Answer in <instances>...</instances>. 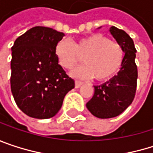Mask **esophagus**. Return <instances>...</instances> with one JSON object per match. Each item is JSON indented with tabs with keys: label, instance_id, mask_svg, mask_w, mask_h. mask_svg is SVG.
I'll return each instance as SVG.
<instances>
[{
	"label": "esophagus",
	"instance_id": "1",
	"mask_svg": "<svg viewBox=\"0 0 153 153\" xmlns=\"http://www.w3.org/2000/svg\"><path fill=\"white\" fill-rule=\"evenodd\" d=\"M83 84V82L82 81H80V80H75V88H79L81 85Z\"/></svg>",
	"mask_w": 153,
	"mask_h": 153
}]
</instances>
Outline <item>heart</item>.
Segmentation results:
<instances>
[{
	"label": "heart",
	"instance_id": "1",
	"mask_svg": "<svg viewBox=\"0 0 153 153\" xmlns=\"http://www.w3.org/2000/svg\"><path fill=\"white\" fill-rule=\"evenodd\" d=\"M55 53L59 65L65 69H72L84 57L85 65L74 69L72 75L80 78L95 77L100 81L115 76L125 59L122 45L100 33L83 37L74 43L63 39L56 45Z\"/></svg>",
	"mask_w": 153,
	"mask_h": 153
}]
</instances>
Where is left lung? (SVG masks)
I'll list each match as a JSON object with an SVG mask.
<instances>
[{
    "instance_id": "8db88e82",
    "label": "left lung",
    "mask_w": 153,
    "mask_h": 153,
    "mask_svg": "<svg viewBox=\"0 0 153 153\" xmlns=\"http://www.w3.org/2000/svg\"><path fill=\"white\" fill-rule=\"evenodd\" d=\"M110 33L123 47L125 59L117 75L104 84L94 86V96L86 105L94 116L100 119L113 118L122 113L132 104L137 91V49L134 42L125 31L115 26L110 28Z\"/></svg>"
}]
</instances>
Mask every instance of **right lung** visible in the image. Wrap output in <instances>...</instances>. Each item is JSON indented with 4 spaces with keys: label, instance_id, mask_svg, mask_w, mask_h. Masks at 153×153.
Returning a JSON list of instances; mask_svg holds the SVG:
<instances>
[{
    "label": "right lung",
    "instance_id": "right-lung-1",
    "mask_svg": "<svg viewBox=\"0 0 153 153\" xmlns=\"http://www.w3.org/2000/svg\"><path fill=\"white\" fill-rule=\"evenodd\" d=\"M65 36L45 26H35L19 36L11 48L10 87L18 108L35 119H48L61 109L74 80L58 64L56 45Z\"/></svg>",
    "mask_w": 153,
    "mask_h": 153
}]
</instances>
